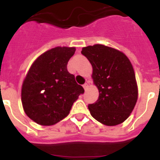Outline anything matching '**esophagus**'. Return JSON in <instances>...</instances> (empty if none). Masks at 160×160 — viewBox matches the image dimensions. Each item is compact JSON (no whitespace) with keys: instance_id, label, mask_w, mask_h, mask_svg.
<instances>
[{"instance_id":"obj_1","label":"esophagus","mask_w":160,"mask_h":160,"mask_svg":"<svg viewBox=\"0 0 160 160\" xmlns=\"http://www.w3.org/2000/svg\"><path fill=\"white\" fill-rule=\"evenodd\" d=\"M82 87H83V88H84V90H86L87 88H88V84H87V83H85V84H83Z\"/></svg>"}]
</instances>
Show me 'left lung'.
<instances>
[{
    "mask_svg": "<svg viewBox=\"0 0 160 160\" xmlns=\"http://www.w3.org/2000/svg\"><path fill=\"white\" fill-rule=\"evenodd\" d=\"M81 53L92 65V78L99 92L97 101L88 105L90 114L104 125L122 123L138 98L131 62L122 52L98 44L82 48Z\"/></svg>",
    "mask_w": 160,
    "mask_h": 160,
    "instance_id": "1",
    "label": "left lung"
}]
</instances>
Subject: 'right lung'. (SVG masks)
<instances>
[{"label":"right lung","instance_id":"obj_1","mask_svg":"<svg viewBox=\"0 0 160 160\" xmlns=\"http://www.w3.org/2000/svg\"><path fill=\"white\" fill-rule=\"evenodd\" d=\"M74 47H55L32 63L24 80L22 102L27 116L42 126H51L67 116L84 89L67 70Z\"/></svg>","mask_w":160,"mask_h":160}]
</instances>
